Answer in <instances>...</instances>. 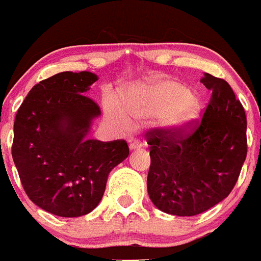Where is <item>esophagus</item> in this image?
I'll list each match as a JSON object with an SVG mask.
<instances>
[{
    "instance_id": "obj_1",
    "label": "esophagus",
    "mask_w": 261,
    "mask_h": 261,
    "mask_svg": "<svg viewBox=\"0 0 261 261\" xmlns=\"http://www.w3.org/2000/svg\"><path fill=\"white\" fill-rule=\"evenodd\" d=\"M143 146V144H141L140 140H133L130 143V150H136V149H140V147Z\"/></svg>"
}]
</instances>
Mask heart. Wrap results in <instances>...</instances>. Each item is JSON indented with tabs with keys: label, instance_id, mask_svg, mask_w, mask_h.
<instances>
[{
	"label": "heart",
	"instance_id": "b5f03b06",
	"mask_svg": "<svg viewBox=\"0 0 261 261\" xmlns=\"http://www.w3.org/2000/svg\"><path fill=\"white\" fill-rule=\"evenodd\" d=\"M120 108L115 102L107 105L110 116L121 122L158 115L160 127L180 131L199 117L201 101L179 82L164 80L128 87L121 94Z\"/></svg>",
	"mask_w": 261,
	"mask_h": 261
}]
</instances>
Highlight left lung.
I'll return each mask as SVG.
<instances>
[{"label": "left lung", "instance_id": "1", "mask_svg": "<svg viewBox=\"0 0 261 261\" xmlns=\"http://www.w3.org/2000/svg\"><path fill=\"white\" fill-rule=\"evenodd\" d=\"M212 92L201 121L180 131L152 128L147 193L160 211L196 216L225 199L246 159V115L225 80L204 73Z\"/></svg>", "mask_w": 261, "mask_h": 261}]
</instances>
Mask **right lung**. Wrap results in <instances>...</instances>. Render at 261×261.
<instances>
[{
	"mask_svg": "<svg viewBox=\"0 0 261 261\" xmlns=\"http://www.w3.org/2000/svg\"><path fill=\"white\" fill-rule=\"evenodd\" d=\"M98 80L91 72H62L39 82L18 109L12 159L29 198L60 217L93 211L110 172L128 156L125 140L87 138L98 105L84 96Z\"/></svg>",
	"mask_w": 261,
	"mask_h": 261,
	"instance_id": "obj_1",
	"label": "right lung"
}]
</instances>
